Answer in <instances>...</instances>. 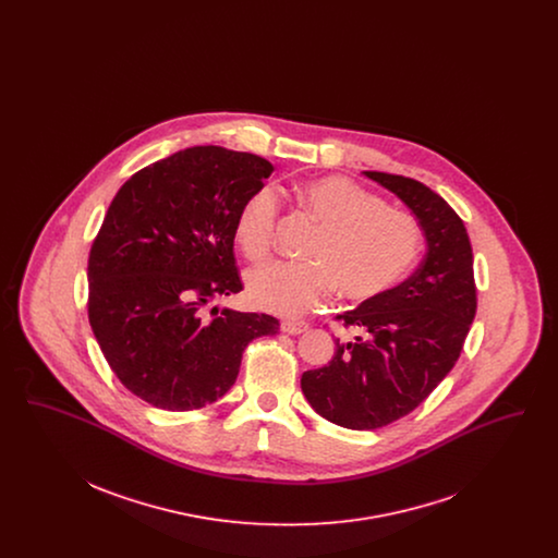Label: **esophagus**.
I'll list each match as a JSON object with an SVG mask.
<instances>
[{"label":"esophagus","instance_id":"1","mask_svg":"<svg viewBox=\"0 0 558 558\" xmlns=\"http://www.w3.org/2000/svg\"><path fill=\"white\" fill-rule=\"evenodd\" d=\"M280 328H282V332H287V335H301V332H305V330L310 328V324H307V322H294V319H284V322L280 324Z\"/></svg>","mask_w":558,"mask_h":558}]
</instances>
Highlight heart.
Wrapping results in <instances>:
<instances>
[{"label":"heart","mask_w":558,"mask_h":558,"mask_svg":"<svg viewBox=\"0 0 558 558\" xmlns=\"http://www.w3.org/2000/svg\"><path fill=\"white\" fill-rule=\"evenodd\" d=\"M299 203L324 228L305 248L307 262H274L248 274V296L262 310L299 316L332 289L347 301H368L393 289L421 255V223L347 178L299 187ZM278 217L274 187H259L242 205L236 240L251 262L269 255Z\"/></svg>","instance_id":"1"}]
</instances>
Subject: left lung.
<instances>
[{
  "label": "left lung",
  "mask_w": 558,
  "mask_h": 558,
  "mask_svg": "<svg viewBox=\"0 0 558 558\" xmlns=\"http://www.w3.org/2000/svg\"><path fill=\"white\" fill-rule=\"evenodd\" d=\"M364 173L418 217L426 255L399 287L337 316L357 335L335 339L328 366L301 376L319 416L353 430L391 425L416 410L458 362L477 312L473 248L458 213L416 180Z\"/></svg>",
  "instance_id": "obj_1"
}]
</instances>
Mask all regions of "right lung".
Here are the masks:
<instances>
[{
    "label": "right lung",
    "instance_id": "1",
    "mask_svg": "<svg viewBox=\"0 0 558 558\" xmlns=\"http://www.w3.org/2000/svg\"><path fill=\"white\" fill-rule=\"evenodd\" d=\"M274 171L257 155L194 146L119 187L87 259V316L110 371L146 403L186 412L228 393L267 314L211 307L242 291L236 219Z\"/></svg>",
    "mask_w": 558,
    "mask_h": 558
}]
</instances>
